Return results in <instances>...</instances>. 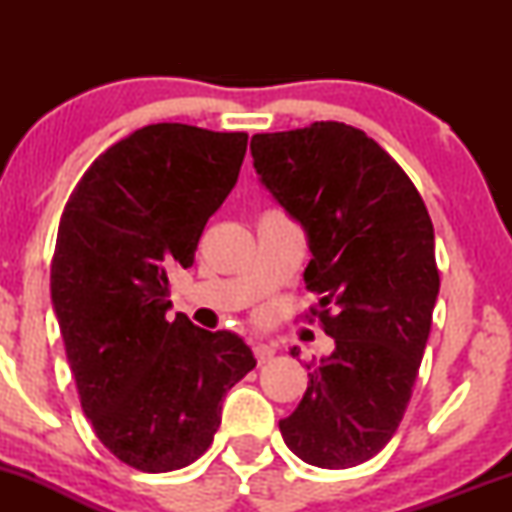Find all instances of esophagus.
I'll return each mask as SVG.
<instances>
[{
	"mask_svg": "<svg viewBox=\"0 0 512 512\" xmlns=\"http://www.w3.org/2000/svg\"><path fill=\"white\" fill-rule=\"evenodd\" d=\"M252 354H255V358H257V363H267L269 358L274 356V346H269V344H260V342H255L252 344Z\"/></svg>",
	"mask_w": 512,
	"mask_h": 512,
	"instance_id": "34e87169",
	"label": "esophagus"
}]
</instances>
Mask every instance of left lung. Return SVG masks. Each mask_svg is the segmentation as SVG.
<instances>
[{
    "mask_svg": "<svg viewBox=\"0 0 512 512\" xmlns=\"http://www.w3.org/2000/svg\"><path fill=\"white\" fill-rule=\"evenodd\" d=\"M250 151L308 236L310 315L334 339L279 431L303 462L356 467L395 436L419 375L440 289L431 216L395 158L344 122L255 134Z\"/></svg>",
    "mask_w": 512,
    "mask_h": 512,
    "instance_id": "obj_1",
    "label": "left lung"
}]
</instances>
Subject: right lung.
<instances>
[{
    "label": "right lung",
    "mask_w": 512,
    "mask_h": 512,
    "mask_svg": "<svg viewBox=\"0 0 512 512\" xmlns=\"http://www.w3.org/2000/svg\"><path fill=\"white\" fill-rule=\"evenodd\" d=\"M245 149V132L142 127L91 163L62 211L50 293L81 409L139 472L204 455L223 395L257 363L238 334L166 317L168 272L192 267Z\"/></svg>",
    "instance_id": "1"
}]
</instances>
